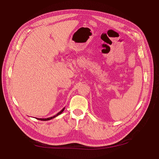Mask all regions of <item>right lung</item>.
<instances>
[{"label":"right lung","mask_w":159,"mask_h":159,"mask_svg":"<svg viewBox=\"0 0 159 159\" xmlns=\"http://www.w3.org/2000/svg\"><path fill=\"white\" fill-rule=\"evenodd\" d=\"M64 109H65V107H64L63 109H62L60 112H58L57 113L56 115H55L54 116H53V117H48V118H46V119H42V118H38V120H41V121H48V120H50V119H54V118H55V117H56L57 116H58L59 115H60L62 112L64 111Z\"/></svg>","instance_id":"right-lung-1"}]
</instances>
